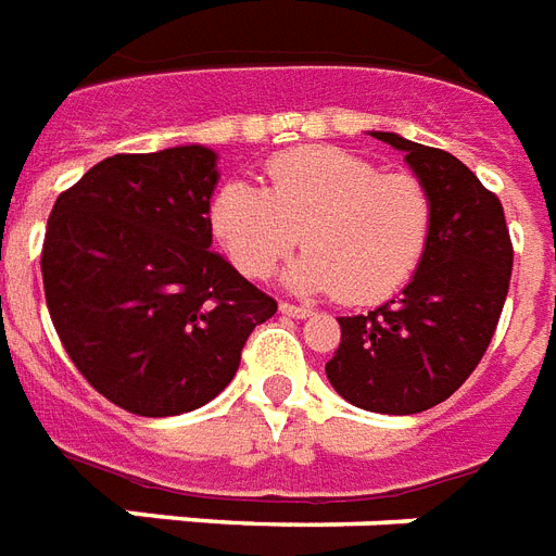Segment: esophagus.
Returning a JSON list of instances; mask_svg holds the SVG:
<instances>
[{
    "label": "esophagus",
    "instance_id": "1",
    "mask_svg": "<svg viewBox=\"0 0 556 556\" xmlns=\"http://www.w3.org/2000/svg\"><path fill=\"white\" fill-rule=\"evenodd\" d=\"M279 312L288 317H296V320H303V317H312V308L308 306H294V303H279Z\"/></svg>",
    "mask_w": 556,
    "mask_h": 556
}]
</instances>
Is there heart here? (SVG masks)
<instances>
[{
    "label": "heart",
    "instance_id": "b5f03b06",
    "mask_svg": "<svg viewBox=\"0 0 556 556\" xmlns=\"http://www.w3.org/2000/svg\"><path fill=\"white\" fill-rule=\"evenodd\" d=\"M212 230L236 268L265 279L303 241L288 286L334 291L344 303L388 300L417 274L431 230L429 186L344 148H294L265 165V189L227 184Z\"/></svg>",
    "mask_w": 556,
    "mask_h": 556
}]
</instances>
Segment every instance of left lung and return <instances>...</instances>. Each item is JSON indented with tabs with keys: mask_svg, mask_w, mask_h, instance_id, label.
I'll list each match as a JSON object with an SVG mask.
<instances>
[{
	"mask_svg": "<svg viewBox=\"0 0 556 556\" xmlns=\"http://www.w3.org/2000/svg\"><path fill=\"white\" fill-rule=\"evenodd\" d=\"M372 137L405 151L429 186L434 230L400 300L338 317L341 344L326 376L355 408L402 417L448 400L484 358L510 288L514 244L502 201L457 156L400 134Z\"/></svg>",
	"mask_w": 556,
	"mask_h": 556,
	"instance_id": "1",
	"label": "left lung"
}]
</instances>
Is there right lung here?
Listing matches in <instances>:
<instances>
[{"instance_id":"add662e5","label":"right lung","mask_w":556,"mask_h":556,"mask_svg":"<svg viewBox=\"0 0 556 556\" xmlns=\"http://www.w3.org/2000/svg\"><path fill=\"white\" fill-rule=\"evenodd\" d=\"M215 151L116 154L58 194L42 288L63 350L92 388L139 417L206 405L239 370L277 300L212 253Z\"/></svg>"}]
</instances>
